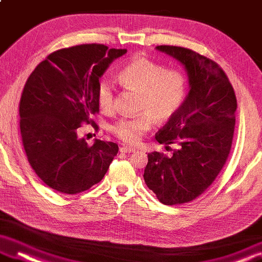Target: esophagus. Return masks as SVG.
I'll return each mask as SVG.
<instances>
[{
  "label": "esophagus",
  "mask_w": 262,
  "mask_h": 262,
  "mask_svg": "<svg viewBox=\"0 0 262 262\" xmlns=\"http://www.w3.org/2000/svg\"><path fill=\"white\" fill-rule=\"evenodd\" d=\"M120 151H121V153H135V148L123 146V147L120 148Z\"/></svg>",
  "instance_id": "1"
}]
</instances>
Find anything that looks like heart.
<instances>
[{
    "label": "heart",
    "mask_w": 262,
    "mask_h": 262,
    "mask_svg": "<svg viewBox=\"0 0 262 262\" xmlns=\"http://www.w3.org/2000/svg\"><path fill=\"white\" fill-rule=\"evenodd\" d=\"M119 81L126 88L140 94L141 114L122 118L112 124L111 130L121 141L136 144L153 127V122H166L177 114L185 101L187 80L181 72L166 69L143 56H136L120 70ZM97 102L104 113L115 109L114 89L107 81L100 82L96 91Z\"/></svg>",
    "instance_id": "b5f03b06"
}]
</instances>
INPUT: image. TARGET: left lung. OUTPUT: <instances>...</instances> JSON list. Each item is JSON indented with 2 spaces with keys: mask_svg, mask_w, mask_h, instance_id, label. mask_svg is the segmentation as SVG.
Returning <instances> with one entry per match:
<instances>
[{
  "mask_svg": "<svg viewBox=\"0 0 262 262\" xmlns=\"http://www.w3.org/2000/svg\"><path fill=\"white\" fill-rule=\"evenodd\" d=\"M156 49L185 67L189 92L177 114L155 135L159 143H174L177 148L169 156L159 151L148 154L143 179L163 205H182L204 193L227 161L236 97L216 62L182 47L158 46Z\"/></svg>",
  "mask_w": 262,
  "mask_h": 262,
  "instance_id": "8db88e82",
  "label": "left lung"
}]
</instances>
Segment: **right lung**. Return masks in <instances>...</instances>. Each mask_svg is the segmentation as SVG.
Returning a JSON list of instances; mask_svg holds the SVG:
<instances>
[{
  "instance_id": "obj_1",
  "label": "right lung",
  "mask_w": 262,
  "mask_h": 262,
  "mask_svg": "<svg viewBox=\"0 0 262 262\" xmlns=\"http://www.w3.org/2000/svg\"><path fill=\"white\" fill-rule=\"evenodd\" d=\"M126 49L80 45L56 50L27 80L19 101V129L27 159L37 177L64 194L84 192L102 180L118 154L114 142L80 139L82 123L99 113L100 77Z\"/></svg>"
}]
</instances>
